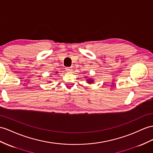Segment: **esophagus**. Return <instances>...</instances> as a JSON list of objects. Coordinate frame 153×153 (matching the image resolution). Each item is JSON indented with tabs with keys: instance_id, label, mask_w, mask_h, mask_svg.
<instances>
[{
	"instance_id": "obj_1",
	"label": "esophagus",
	"mask_w": 153,
	"mask_h": 153,
	"mask_svg": "<svg viewBox=\"0 0 153 153\" xmlns=\"http://www.w3.org/2000/svg\"><path fill=\"white\" fill-rule=\"evenodd\" d=\"M66 70L68 72H71L72 71V67H66Z\"/></svg>"
}]
</instances>
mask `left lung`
I'll return each mask as SVG.
<instances>
[{
    "mask_svg": "<svg viewBox=\"0 0 153 153\" xmlns=\"http://www.w3.org/2000/svg\"><path fill=\"white\" fill-rule=\"evenodd\" d=\"M92 81H91V80H89V83H91V82H92Z\"/></svg>",
    "mask_w": 153,
    "mask_h": 153,
    "instance_id": "obj_1",
    "label": "left lung"
}]
</instances>
